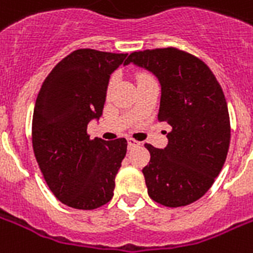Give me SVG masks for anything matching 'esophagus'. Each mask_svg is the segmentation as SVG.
Instances as JSON below:
<instances>
[{"label":"esophagus","instance_id":"obj_1","mask_svg":"<svg viewBox=\"0 0 253 253\" xmlns=\"http://www.w3.org/2000/svg\"><path fill=\"white\" fill-rule=\"evenodd\" d=\"M127 143H128V147H130V149H132V147H136V146L141 145V142L135 141V139H132V138H128V139H127Z\"/></svg>","mask_w":253,"mask_h":253}]
</instances>
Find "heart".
Masks as SVG:
<instances>
[{
	"instance_id": "heart-1",
	"label": "heart",
	"mask_w": 253,
	"mask_h": 253,
	"mask_svg": "<svg viewBox=\"0 0 253 253\" xmlns=\"http://www.w3.org/2000/svg\"><path fill=\"white\" fill-rule=\"evenodd\" d=\"M149 76H150V75L145 74V72H141V74H138V75H136V83H138L139 80H143V79H146V78H149ZM114 82H115V78L112 76L111 80H110V83H108V91L111 89V87H112V84H114Z\"/></svg>"
}]
</instances>
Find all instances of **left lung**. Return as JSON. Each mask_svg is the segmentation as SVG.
<instances>
[{
	"label": "left lung",
	"mask_w": 253,
	"mask_h": 253,
	"mask_svg": "<svg viewBox=\"0 0 253 253\" xmlns=\"http://www.w3.org/2000/svg\"><path fill=\"white\" fill-rule=\"evenodd\" d=\"M149 69L162 87L158 119L168 122L169 143H150L142 169L147 193L165 207H185L207 193L221 171L231 142L225 95L203 60L178 48L132 52L125 64Z\"/></svg>",
	"instance_id": "1"
}]
</instances>
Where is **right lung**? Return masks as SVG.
Wrapping results in <instances>:
<instances>
[{
  "mask_svg": "<svg viewBox=\"0 0 253 253\" xmlns=\"http://www.w3.org/2000/svg\"><path fill=\"white\" fill-rule=\"evenodd\" d=\"M126 60L127 53L76 49L56 64L37 95L35 157L50 192L75 209H96L114 196L127 141L91 139L87 125L102 115L110 75Z\"/></svg>",
  "mask_w": 253,
  "mask_h": 253,
  "instance_id": "1",
  "label": "right lung"
}]
</instances>
